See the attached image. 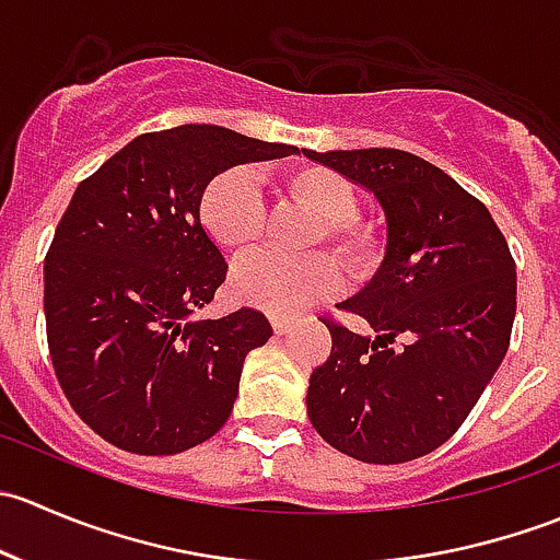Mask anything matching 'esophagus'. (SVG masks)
Masks as SVG:
<instances>
[{"label": "esophagus", "instance_id": "obj_1", "mask_svg": "<svg viewBox=\"0 0 560 560\" xmlns=\"http://www.w3.org/2000/svg\"><path fill=\"white\" fill-rule=\"evenodd\" d=\"M270 325H273V330L279 332V336H284L287 330L292 327V319L290 316H281V314H270Z\"/></svg>", "mask_w": 560, "mask_h": 560}]
</instances>
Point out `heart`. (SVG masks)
<instances>
[{"instance_id": "1", "label": "heart", "mask_w": 560, "mask_h": 560, "mask_svg": "<svg viewBox=\"0 0 560 560\" xmlns=\"http://www.w3.org/2000/svg\"><path fill=\"white\" fill-rule=\"evenodd\" d=\"M292 200L319 217L312 244H327L354 276H371L385 257V230L360 213L358 186L332 167L301 165L279 175ZM200 222L222 252L244 254L262 241L268 206L257 175L235 165L217 173L200 197ZM343 284L341 265L330 254L281 257L252 254L233 268L230 290L248 306L273 314H292L336 295Z\"/></svg>"}]
</instances>
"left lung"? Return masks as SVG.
<instances>
[{"instance_id":"1","label":"left lung","mask_w":560,"mask_h":560,"mask_svg":"<svg viewBox=\"0 0 560 560\" xmlns=\"http://www.w3.org/2000/svg\"><path fill=\"white\" fill-rule=\"evenodd\" d=\"M376 195L387 217L380 273L322 316L330 354L308 376V420L338 453L406 463L463 425L510 349L517 276L488 208L431 162L398 149H303Z\"/></svg>"}]
</instances>
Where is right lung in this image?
<instances>
[{
	"mask_svg": "<svg viewBox=\"0 0 560 560\" xmlns=\"http://www.w3.org/2000/svg\"><path fill=\"white\" fill-rule=\"evenodd\" d=\"M213 124L138 135L83 178L45 254V336L75 415L127 453L173 455L228 422L273 327L257 308L189 319L228 262L200 224L224 167L295 154Z\"/></svg>",
	"mask_w": 560,
	"mask_h": 560,
	"instance_id": "add662e5",
	"label": "right lung"
}]
</instances>
